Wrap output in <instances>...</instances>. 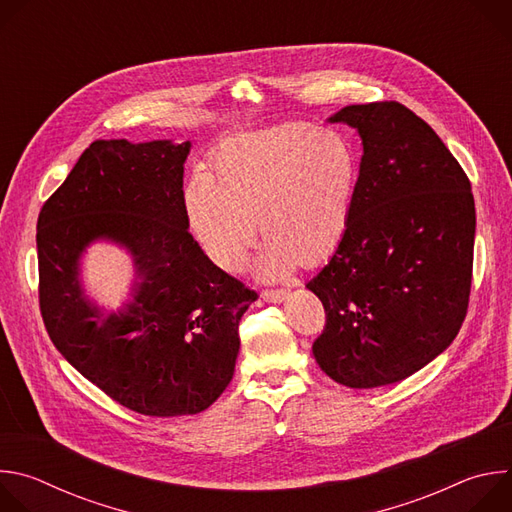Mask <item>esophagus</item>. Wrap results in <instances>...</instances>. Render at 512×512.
Returning <instances> with one entry per match:
<instances>
[{
	"label": "esophagus",
	"mask_w": 512,
	"mask_h": 512,
	"mask_svg": "<svg viewBox=\"0 0 512 512\" xmlns=\"http://www.w3.org/2000/svg\"><path fill=\"white\" fill-rule=\"evenodd\" d=\"M261 298L265 302H273V304H279L287 298V291L285 289H263L261 291Z\"/></svg>",
	"instance_id": "obj_1"
}]
</instances>
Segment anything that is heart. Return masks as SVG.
I'll return each mask as SVG.
<instances>
[{
	"mask_svg": "<svg viewBox=\"0 0 512 512\" xmlns=\"http://www.w3.org/2000/svg\"><path fill=\"white\" fill-rule=\"evenodd\" d=\"M358 174L356 148L342 133L277 125L225 141L208 176L188 184L186 210L206 255L227 271L243 267L261 227L259 271L277 277L338 247Z\"/></svg>",
	"mask_w": 512,
	"mask_h": 512,
	"instance_id": "1",
	"label": "heart"
}]
</instances>
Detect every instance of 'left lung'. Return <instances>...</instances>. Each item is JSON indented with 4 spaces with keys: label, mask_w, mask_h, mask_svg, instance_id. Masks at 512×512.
<instances>
[{
    "label": "left lung",
    "mask_w": 512,
    "mask_h": 512,
    "mask_svg": "<svg viewBox=\"0 0 512 512\" xmlns=\"http://www.w3.org/2000/svg\"><path fill=\"white\" fill-rule=\"evenodd\" d=\"M362 139L348 229L306 287L326 324L312 350L350 389L399 383L458 336L468 312L476 208L446 143L397 101L330 117Z\"/></svg>",
    "instance_id": "8db88e82"
}]
</instances>
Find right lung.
<instances>
[{
  "label": "right lung",
  "mask_w": 512,
  "mask_h": 512,
  "mask_svg": "<svg viewBox=\"0 0 512 512\" xmlns=\"http://www.w3.org/2000/svg\"><path fill=\"white\" fill-rule=\"evenodd\" d=\"M190 141H93L38 216V298L46 332L85 379L148 417L208 409L235 373L239 322L257 291L216 267L188 231ZM99 236L142 273L134 302L105 317L80 294L76 263Z\"/></svg>",
  "instance_id": "right-lung-1"
}]
</instances>
